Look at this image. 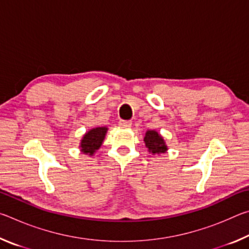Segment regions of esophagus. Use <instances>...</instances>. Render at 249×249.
<instances>
[{
	"mask_svg": "<svg viewBox=\"0 0 249 249\" xmlns=\"http://www.w3.org/2000/svg\"><path fill=\"white\" fill-rule=\"evenodd\" d=\"M119 125L121 126V127H124V128H128L132 126V122L130 121H120Z\"/></svg>",
	"mask_w": 249,
	"mask_h": 249,
	"instance_id": "1",
	"label": "esophagus"
}]
</instances>
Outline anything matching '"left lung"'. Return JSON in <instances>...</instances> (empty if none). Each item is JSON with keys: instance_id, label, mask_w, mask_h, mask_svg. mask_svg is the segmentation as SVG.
<instances>
[{"instance_id": "8db88e82", "label": "left lung", "mask_w": 249, "mask_h": 249, "mask_svg": "<svg viewBox=\"0 0 249 249\" xmlns=\"http://www.w3.org/2000/svg\"><path fill=\"white\" fill-rule=\"evenodd\" d=\"M144 142L146 147L148 148V153L153 155L165 154L168 150V146L165 140H163V137L157 132V130H147L144 137Z\"/></svg>"}]
</instances>
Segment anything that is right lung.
<instances>
[{
	"mask_svg": "<svg viewBox=\"0 0 249 249\" xmlns=\"http://www.w3.org/2000/svg\"><path fill=\"white\" fill-rule=\"evenodd\" d=\"M107 126H99V127L91 128L83 135L82 140L80 141L79 148L84 155H89L92 157L103 144L105 135L107 133Z\"/></svg>",
	"mask_w": 249,
	"mask_h": 249,
	"instance_id": "right-lung-1",
	"label": "right lung"
}]
</instances>
